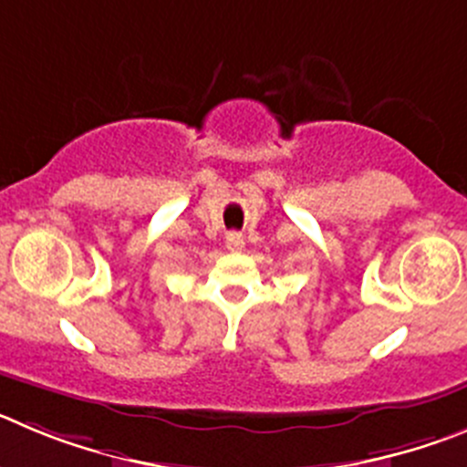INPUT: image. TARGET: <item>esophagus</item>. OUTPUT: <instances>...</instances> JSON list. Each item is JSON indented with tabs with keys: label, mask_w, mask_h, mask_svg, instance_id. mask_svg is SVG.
I'll list each match as a JSON object with an SVG mask.
<instances>
[{
	"label": "esophagus",
	"mask_w": 467,
	"mask_h": 467,
	"mask_svg": "<svg viewBox=\"0 0 467 467\" xmlns=\"http://www.w3.org/2000/svg\"><path fill=\"white\" fill-rule=\"evenodd\" d=\"M225 246H228V251H242L244 237L239 233H228V237H225Z\"/></svg>",
	"instance_id": "1"
}]
</instances>
